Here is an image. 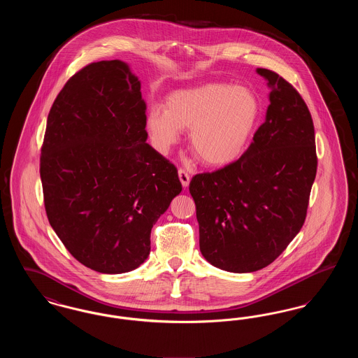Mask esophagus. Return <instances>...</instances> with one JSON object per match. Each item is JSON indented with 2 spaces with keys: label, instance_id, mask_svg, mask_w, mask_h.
<instances>
[{
  "label": "esophagus",
  "instance_id": "obj_1",
  "mask_svg": "<svg viewBox=\"0 0 358 358\" xmlns=\"http://www.w3.org/2000/svg\"><path fill=\"white\" fill-rule=\"evenodd\" d=\"M178 177H180V181H181L182 187H189V182H190V177H189L187 171H184V169H180V171H178Z\"/></svg>",
  "mask_w": 358,
  "mask_h": 358
}]
</instances>
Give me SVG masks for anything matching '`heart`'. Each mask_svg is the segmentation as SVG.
I'll list each match as a JSON object with an SVG mask.
<instances>
[{
    "instance_id": "b5f03b06",
    "label": "heart",
    "mask_w": 358,
    "mask_h": 358,
    "mask_svg": "<svg viewBox=\"0 0 358 358\" xmlns=\"http://www.w3.org/2000/svg\"><path fill=\"white\" fill-rule=\"evenodd\" d=\"M260 115L255 94L240 85H206L174 91L154 107L145 127L154 148L166 153L190 129L189 143L205 165L227 166L245 152Z\"/></svg>"
}]
</instances>
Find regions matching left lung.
<instances>
[{
    "mask_svg": "<svg viewBox=\"0 0 358 358\" xmlns=\"http://www.w3.org/2000/svg\"><path fill=\"white\" fill-rule=\"evenodd\" d=\"M266 120L238 161L196 174L200 251L215 267L254 273L271 264L301 231L317 174L314 124L298 91L273 71Z\"/></svg>",
    "mask_w": 358,
    "mask_h": 358,
    "instance_id": "1",
    "label": "left lung"
}]
</instances>
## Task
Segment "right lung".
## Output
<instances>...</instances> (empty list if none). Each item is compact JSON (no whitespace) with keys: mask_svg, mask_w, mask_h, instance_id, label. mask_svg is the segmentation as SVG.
Instances as JSON below:
<instances>
[{"mask_svg":"<svg viewBox=\"0 0 358 358\" xmlns=\"http://www.w3.org/2000/svg\"><path fill=\"white\" fill-rule=\"evenodd\" d=\"M145 111L129 64L103 60L76 72L48 114L47 216L69 254L98 273L139 267L154 224L182 190L176 166L146 143Z\"/></svg>","mask_w":358,"mask_h":358,"instance_id":"1","label":"right lung"}]
</instances>
